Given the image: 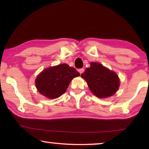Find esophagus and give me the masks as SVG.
<instances>
[{
    "label": "esophagus",
    "mask_w": 149,
    "mask_h": 149,
    "mask_svg": "<svg viewBox=\"0 0 149 149\" xmlns=\"http://www.w3.org/2000/svg\"><path fill=\"white\" fill-rule=\"evenodd\" d=\"M78 72L80 73V74H81L82 73L84 72V68H80V69L78 70Z\"/></svg>",
    "instance_id": "34e87169"
}]
</instances>
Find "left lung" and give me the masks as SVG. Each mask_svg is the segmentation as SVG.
Here are the masks:
<instances>
[{"mask_svg":"<svg viewBox=\"0 0 149 149\" xmlns=\"http://www.w3.org/2000/svg\"><path fill=\"white\" fill-rule=\"evenodd\" d=\"M81 76L86 80L91 91L97 97H110L119 88L120 81L117 74L99 63H91V66Z\"/></svg>","mask_w":149,"mask_h":149,"instance_id":"left-lung-1","label":"left lung"}]
</instances>
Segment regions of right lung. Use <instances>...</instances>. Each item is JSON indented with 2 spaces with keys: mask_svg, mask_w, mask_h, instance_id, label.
Here are the masks:
<instances>
[{
  "mask_svg": "<svg viewBox=\"0 0 149 149\" xmlns=\"http://www.w3.org/2000/svg\"><path fill=\"white\" fill-rule=\"evenodd\" d=\"M80 74L66 64L49 68L43 70L35 80L38 91L49 99H56L65 92L74 77Z\"/></svg>",
  "mask_w": 149,
  "mask_h": 149,
  "instance_id": "obj_1",
  "label": "right lung"
}]
</instances>
